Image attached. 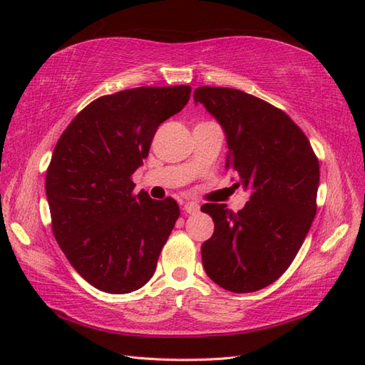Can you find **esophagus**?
Masks as SVG:
<instances>
[{
    "mask_svg": "<svg viewBox=\"0 0 365 365\" xmlns=\"http://www.w3.org/2000/svg\"><path fill=\"white\" fill-rule=\"evenodd\" d=\"M183 210L190 215H195L199 212V205L196 202H187L183 205Z\"/></svg>",
    "mask_w": 365,
    "mask_h": 365,
    "instance_id": "1",
    "label": "esophagus"
}]
</instances>
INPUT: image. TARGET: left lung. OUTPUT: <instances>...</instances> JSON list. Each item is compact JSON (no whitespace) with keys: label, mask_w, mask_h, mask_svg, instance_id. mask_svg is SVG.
<instances>
[{"label":"left lung","mask_w":365,"mask_h":365,"mask_svg":"<svg viewBox=\"0 0 365 365\" xmlns=\"http://www.w3.org/2000/svg\"><path fill=\"white\" fill-rule=\"evenodd\" d=\"M195 102L221 123L229 147L226 169L235 173L237 188L250 191L237 213L224 204L200 207L215 222L212 238L200 247L202 265L222 289L257 292L285 273L311 229L319 158L297 123L265 100L202 86Z\"/></svg>","instance_id":"8db88e82"}]
</instances>
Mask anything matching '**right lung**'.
I'll return each instance as SVG.
<instances>
[{"label": "right lung", "instance_id": "right-lung-1", "mask_svg": "<svg viewBox=\"0 0 365 365\" xmlns=\"http://www.w3.org/2000/svg\"><path fill=\"white\" fill-rule=\"evenodd\" d=\"M190 86H143L91 102L61 135L46 169L51 229L96 289L122 294L153 276L180 210L173 197L135 195L131 174L160 123L183 110Z\"/></svg>", "mask_w": 365, "mask_h": 365}]
</instances>
